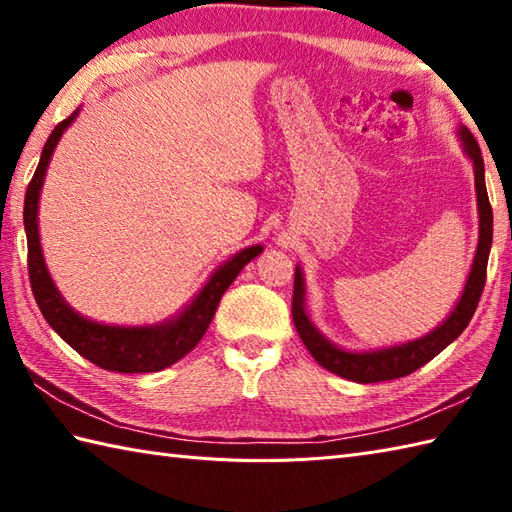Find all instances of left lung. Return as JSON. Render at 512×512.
Here are the masks:
<instances>
[{
    "label": "left lung",
    "mask_w": 512,
    "mask_h": 512,
    "mask_svg": "<svg viewBox=\"0 0 512 512\" xmlns=\"http://www.w3.org/2000/svg\"><path fill=\"white\" fill-rule=\"evenodd\" d=\"M460 138H462V147L466 151V156L473 160V169H475L480 239H477L475 259H473L471 273H469V279H466V286L458 306H455V310L449 314L447 321L438 325L436 330H431L427 336H422V339L394 345V347H385V350L347 352V350H341V347L332 345L308 319L306 284H303L301 268L297 266L295 290H292V321H295V328L301 336V341L308 347V352L314 356V361L328 369V372L363 385L380 383V380H391V378H402L411 372H416V369H420L424 363H429L431 358H436L444 347L458 339V336L466 330V325H469V321L473 319L486 284V264H488V253H491V244H493V209L486 193L484 158H482L480 145H477V140L466 127L460 129Z\"/></svg>",
    "instance_id": "left-lung-1"
}]
</instances>
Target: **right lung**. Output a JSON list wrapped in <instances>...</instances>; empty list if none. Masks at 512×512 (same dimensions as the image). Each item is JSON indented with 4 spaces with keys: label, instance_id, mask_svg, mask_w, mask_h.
I'll return each mask as SVG.
<instances>
[{
    "label": "right lung",
    "instance_id": "right-lung-1",
    "mask_svg": "<svg viewBox=\"0 0 512 512\" xmlns=\"http://www.w3.org/2000/svg\"><path fill=\"white\" fill-rule=\"evenodd\" d=\"M74 118L76 112L52 129L50 138L46 140V145H43L35 176H32L26 191L24 226L28 237V275L32 295H35L37 306L43 314V319L50 323V328L57 332L72 350L79 352L83 358H88L90 363L118 374L160 372V369L178 363L182 356H187L193 347L200 343L217 306H220V299L226 288L233 284L239 270H242L250 259H255L262 253L264 248L257 244L239 250L237 255H233L226 264L215 270L211 279L206 281L204 288L198 292V297H195L176 319H171L167 323L125 328V325H103L81 317L79 312H74L68 303H65L61 292L54 286L46 262H43L37 226L39 191L43 178H46L48 162L61 134L65 132V127H70Z\"/></svg>",
    "mask_w": 512,
    "mask_h": 512
}]
</instances>
